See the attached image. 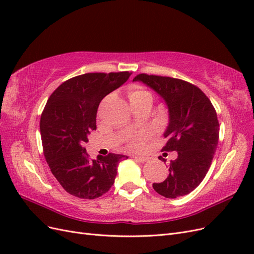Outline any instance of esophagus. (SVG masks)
Here are the masks:
<instances>
[{"instance_id":"esophagus-1","label":"esophagus","mask_w":254,"mask_h":254,"mask_svg":"<svg viewBox=\"0 0 254 254\" xmlns=\"http://www.w3.org/2000/svg\"><path fill=\"white\" fill-rule=\"evenodd\" d=\"M132 158L137 160V161H140V162H146V161L148 160L147 157H143V156H133Z\"/></svg>"}]
</instances>
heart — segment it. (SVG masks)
Here are the masks:
<instances>
[{
  "mask_svg": "<svg viewBox=\"0 0 254 254\" xmlns=\"http://www.w3.org/2000/svg\"><path fill=\"white\" fill-rule=\"evenodd\" d=\"M144 98H150L152 101V96H151L149 92L140 88V87L134 86L129 90L130 103L141 101V99H144ZM146 137H147V132H146V131H141L139 133L133 134L129 139V143H128L129 147L130 148H139V147H141Z\"/></svg>",
  "mask_w": 254,
  "mask_h": 254,
  "instance_id": "b5f03b06",
  "label": "heart"
}]
</instances>
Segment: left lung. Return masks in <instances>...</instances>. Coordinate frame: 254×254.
Returning a JSON list of instances; mask_svg holds the SVG:
<instances>
[{"label":"left lung","mask_w":254,"mask_h":254,"mask_svg":"<svg viewBox=\"0 0 254 254\" xmlns=\"http://www.w3.org/2000/svg\"><path fill=\"white\" fill-rule=\"evenodd\" d=\"M133 81L143 82L163 99L168 111L163 135L168 140L162 150L177 151L178 155L171 160L166 179L153 183L152 188L165 198L188 195L203 180L216 151L219 137L216 111L200 89L184 80L139 74Z\"/></svg>","instance_id":"left-lung-1"}]
</instances>
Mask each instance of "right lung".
<instances>
[{"instance_id": "1", "label": "right lung", "mask_w": 254, "mask_h": 254, "mask_svg": "<svg viewBox=\"0 0 254 254\" xmlns=\"http://www.w3.org/2000/svg\"><path fill=\"white\" fill-rule=\"evenodd\" d=\"M129 72L88 73L61 83L53 92L40 120L43 152L52 174L68 194L95 199L107 193L127 156L109 153L89 158L83 144L96 129L102 99L124 84Z\"/></svg>"}]
</instances>
